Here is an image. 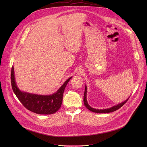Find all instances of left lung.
<instances>
[{
  "label": "left lung",
  "instance_id": "obj_1",
  "mask_svg": "<svg viewBox=\"0 0 147 147\" xmlns=\"http://www.w3.org/2000/svg\"><path fill=\"white\" fill-rule=\"evenodd\" d=\"M87 86H86L85 87V91H84V105L86 106V107L90 111H91V112H95V113H110V112H112L114 111H116V110L119 109V108H120L123 105L127 102V101L128 100V99H129V98L128 99H127L125 100H124V102L120 103L116 105L111 107L110 108L108 109H94L92 107H91L87 100Z\"/></svg>",
  "mask_w": 147,
  "mask_h": 147
}]
</instances>
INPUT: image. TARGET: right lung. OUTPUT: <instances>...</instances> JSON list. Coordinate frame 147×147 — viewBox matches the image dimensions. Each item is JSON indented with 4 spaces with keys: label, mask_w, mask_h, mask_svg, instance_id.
I'll return each mask as SVG.
<instances>
[{
    "label": "right lung",
    "mask_w": 147,
    "mask_h": 147,
    "mask_svg": "<svg viewBox=\"0 0 147 147\" xmlns=\"http://www.w3.org/2000/svg\"><path fill=\"white\" fill-rule=\"evenodd\" d=\"M71 78L67 79L55 93L50 95H41L20 91L16 82L13 66L11 71L12 89L18 100L28 110L40 115L53 114L60 109L65 89Z\"/></svg>",
    "instance_id": "right-lung-1"
}]
</instances>
